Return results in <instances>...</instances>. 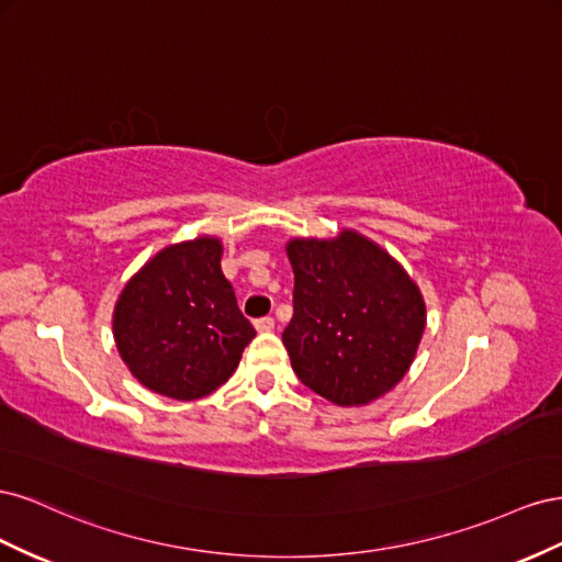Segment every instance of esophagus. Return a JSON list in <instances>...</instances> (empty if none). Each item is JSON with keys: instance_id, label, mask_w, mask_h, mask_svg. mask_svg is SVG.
<instances>
[{"instance_id": "esophagus-1", "label": "esophagus", "mask_w": 562, "mask_h": 562, "mask_svg": "<svg viewBox=\"0 0 562 562\" xmlns=\"http://www.w3.org/2000/svg\"><path fill=\"white\" fill-rule=\"evenodd\" d=\"M254 327H256V331L268 334V331L276 329V319H272V317H259V319H256V323H254Z\"/></svg>"}]
</instances>
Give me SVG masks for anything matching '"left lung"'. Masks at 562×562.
<instances>
[{
    "mask_svg": "<svg viewBox=\"0 0 562 562\" xmlns=\"http://www.w3.org/2000/svg\"><path fill=\"white\" fill-rule=\"evenodd\" d=\"M294 317L282 331L292 370L341 407L370 405L403 379L426 327V303L389 251L356 231L294 237Z\"/></svg>",
    "mask_w": 562,
    "mask_h": 562,
    "instance_id": "left-lung-1",
    "label": "left lung"
}]
</instances>
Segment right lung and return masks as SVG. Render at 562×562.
Here are the masks:
<instances>
[{"instance_id": "1", "label": "right lung", "mask_w": 562, "mask_h": 562, "mask_svg": "<svg viewBox=\"0 0 562 562\" xmlns=\"http://www.w3.org/2000/svg\"><path fill=\"white\" fill-rule=\"evenodd\" d=\"M221 239L202 235L157 251L124 290L112 334L143 386L173 400L214 393L256 331L221 270Z\"/></svg>"}]
</instances>
